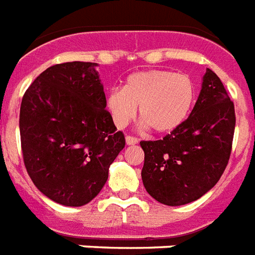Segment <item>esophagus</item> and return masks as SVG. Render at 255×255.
I'll list each match as a JSON object with an SVG mask.
<instances>
[{"instance_id":"1","label":"esophagus","mask_w":255,"mask_h":255,"mask_svg":"<svg viewBox=\"0 0 255 255\" xmlns=\"http://www.w3.org/2000/svg\"><path fill=\"white\" fill-rule=\"evenodd\" d=\"M126 143H127V145H135V144L139 143V139H136L133 136H127L126 137Z\"/></svg>"}]
</instances>
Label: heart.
I'll list each match as a JSON object with an SVG mask.
<instances>
[{"mask_svg":"<svg viewBox=\"0 0 255 255\" xmlns=\"http://www.w3.org/2000/svg\"><path fill=\"white\" fill-rule=\"evenodd\" d=\"M197 96L194 81L169 70H147L128 75L123 90L112 88L106 107L116 127H126L136 116L157 133H169L185 123Z\"/></svg>","mask_w":255,"mask_h":255,"instance_id":"b5f03b06","label":"heart"}]
</instances>
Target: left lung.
Segmentation results:
<instances>
[{"instance_id":"1","label":"left lung","mask_w":255,"mask_h":255,"mask_svg":"<svg viewBox=\"0 0 255 255\" xmlns=\"http://www.w3.org/2000/svg\"><path fill=\"white\" fill-rule=\"evenodd\" d=\"M236 114L221 79L210 69L181 127L156 141H141L144 188L168 206L196 201L213 188L229 161Z\"/></svg>"}]
</instances>
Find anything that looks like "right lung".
I'll return each mask as SVG.
<instances>
[{"instance_id":"right-lung-1","label":"right lung","mask_w":255,"mask_h":255,"mask_svg":"<svg viewBox=\"0 0 255 255\" xmlns=\"http://www.w3.org/2000/svg\"><path fill=\"white\" fill-rule=\"evenodd\" d=\"M98 63L51 66L26 90L19 111L25 167L38 190L65 206L95 198L126 145L116 131Z\"/></svg>"}]
</instances>
